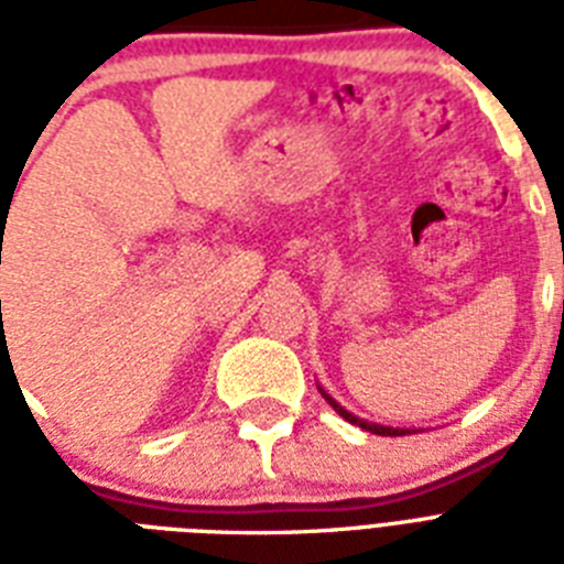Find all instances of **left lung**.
I'll return each instance as SVG.
<instances>
[{
    "mask_svg": "<svg viewBox=\"0 0 564 564\" xmlns=\"http://www.w3.org/2000/svg\"><path fill=\"white\" fill-rule=\"evenodd\" d=\"M327 398V403H330V406H334L336 412H339V415H343L345 421H351V424H357V427H362V430H369V433H377V436H403V433H410V430H401V427H383V424H371V421H360L357 419V415H351V412L345 410V406H339V403L334 401V398H330V394L327 392H322Z\"/></svg>",
    "mask_w": 564,
    "mask_h": 564,
    "instance_id": "obj_1",
    "label": "left lung"
}]
</instances>
